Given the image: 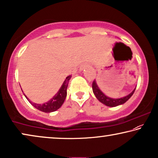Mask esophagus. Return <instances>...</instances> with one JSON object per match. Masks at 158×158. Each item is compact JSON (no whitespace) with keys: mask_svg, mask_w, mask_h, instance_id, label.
<instances>
[{"mask_svg":"<svg viewBox=\"0 0 158 158\" xmlns=\"http://www.w3.org/2000/svg\"><path fill=\"white\" fill-rule=\"evenodd\" d=\"M86 66H87V65H86V64H81V66H80V69L83 70L84 69H85L86 67Z\"/></svg>","mask_w":158,"mask_h":158,"instance_id":"34e87169","label":"esophagus"}]
</instances>
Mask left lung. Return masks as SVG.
Instances as JSON below:
<instances>
[{
	"label": "left lung",
	"instance_id": "1",
	"mask_svg": "<svg viewBox=\"0 0 158 158\" xmlns=\"http://www.w3.org/2000/svg\"><path fill=\"white\" fill-rule=\"evenodd\" d=\"M135 89L130 93V94H128L127 96L123 97V98H119V99H112L109 97H106V95L104 94L100 89H99V88L98 87V86H97L95 80L93 81V83H92V90L95 95V97H97V99H98L99 102H102V104H105V105L108 106H112V107L125 103V102L132 96V94H134Z\"/></svg>",
	"mask_w": 158,
	"mask_h": 158
}]
</instances>
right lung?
Instances as JSON below:
<instances>
[{
  "instance_id": "1",
  "label": "right lung",
  "mask_w": 158,
  "mask_h": 158,
  "mask_svg": "<svg viewBox=\"0 0 158 158\" xmlns=\"http://www.w3.org/2000/svg\"><path fill=\"white\" fill-rule=\"evenodd\" d=\"M71 77H72V75H69V76L66 77L65 81H64L63 84H62L61 88H60V89L59 90V92H57V94H55V96L53 97L52 99H51L49 101L46 102V103L44 104L33 103L31 101H30L29 99H28V97H26L25 94L24 95H25L26 99H28V101L35 108H36L37 110L46 113L54 112V111L57 110L58 109L61 107L62 104H64V100H65L66 97V94H67L66 90H67L69 81Z\"/></svg>"
}]
</instances>
